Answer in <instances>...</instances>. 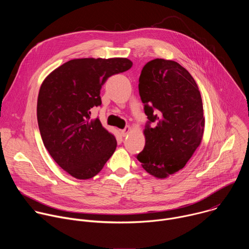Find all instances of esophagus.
<instances>
[{
    "label": "esophagus",
    "mask_w": 249,
    "mask_h": 249,
    "mask_svg": "<svg viewBox=\"0 0 249 249\" xmlns=\"http://www.w3.org/2000/svg\"><path fill=\"white\" fill-rule=\"evenodd\" d=\"M130 132H131V128H130V127H126V128H124V129L120 130V133H121V135H122L123 137L127 136Z\"/></svg>",
    "instance_id": "34e87169"
}]
</instances>
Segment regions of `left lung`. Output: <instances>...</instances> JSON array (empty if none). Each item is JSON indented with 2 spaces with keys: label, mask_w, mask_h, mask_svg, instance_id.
Listing matches in <instances>:
<instances>
[{
  "label": "left lung",
  "mask_w": 249,
  "mask_h": 249,
  "mask_svg": "<svg viewBox=\"0 0 249 249\" xmlns=\"http://www.w3.org/2000/svg\"><path fill=\"white\" fill-rule=\"evenodd\" d=\"M139 92L152 128L144 129L145 148L138 156L148 173L164 179L182 169L200 146L205 117L199 88L188 71L172 60L145 65Z\"/></svg>",
  "instance_id": "obj_1"
}]
</instances>
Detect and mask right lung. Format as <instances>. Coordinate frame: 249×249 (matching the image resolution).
I'll return each instance as SVG.
<instances>
[{
  "label": "right lung",
  "instance_id": "right-lung-1",
  "mask_svg": "<svg viewBox=\"0 0 249 249\" xmlns=\"http://www.w3.org/2000/svg\"><path fill=\"white\" fill-rule=\"evenodd\" d=\"M132 65L127 58L73 59L41 84L37 121L43 144L57 164L77 179L95 176L115 152V136L90 117L91 108L101 104L106 80Z\"/></svg>",
  "mask_w": 249,
  "mask_h": 249
}]
</instances>
